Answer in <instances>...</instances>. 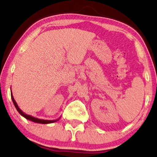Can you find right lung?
<instances>
[{
    "label": "right lung",
    "instance_id": "add662e5",
    "mask_svg": "<svg viewBox=\"0 0 157 157\" xmlns=\"http://www.w3.org/2000/svg\"><path fill=\"white\" fill-rule=\"evenodd\" d=\"M10 95H11V99H12V101L13 102V104L14 105H15L16 109L17 110V111L21 115V116L23 117H24L25 118H26L27 120H29L31 121H33V122L35 123H38V124H51V123H54V122H56V121H57L60 118H58V119L57 120H43V119H39V118H37V117H34L33 116H30V115H27L25 113H24L23 111L20 109V108L19 107L18 105H17V102L15 101V99H14V97L13 96V93H12V91L11 93H10Z\"/></svg>",
    "mask_w": 157,
    "mask_h": 157
}]
</instances>
